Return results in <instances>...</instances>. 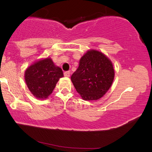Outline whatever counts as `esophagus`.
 <instances>
[{"label": "esophagus", "instance_id": "obj_1", "mask_svg": "<svg viewBox=\"0 0 152 152\" xmlns=\"http://www.w3.org/2000/svg\"><path fill=\"white\" fill-rule=\"evenodd\" d=\"M64 76L66 77H70V72L69 71L64 72Z\"/></svg>", "mask_w": 152, "mask_h": 152}]
</instances>
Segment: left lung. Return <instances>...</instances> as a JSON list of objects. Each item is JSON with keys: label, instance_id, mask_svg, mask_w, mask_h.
<instances>
[{"label": "left lung", "instance_id": "1", "mask_svg": "<svg viewBox=\"0 0 152 152\" xmlns=\"http://www.w3.org/2000/svg\"><path fill=\"white\" fill-rule=\"evenodd\" d=\"M113 64L101 52L91 50L80 60L71 81L82 98L86 101L100 99L111 86L114 80Z\"/></svg>", "mask_w": 152, "mask_h": 152}]
</instances>
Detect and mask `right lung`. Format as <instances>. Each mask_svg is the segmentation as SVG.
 I'll return each instance as SVG.
<instances>
[{
    "instance_id": "obj_1",
    "label": "right lung",
    "mask_w": 152,
    "mask_h": 152,
    "mask_svg": "<svg viewBox=\"0 0 152 152\" xmlns=\"http://www.w3.org/2000/svg\"><path fill=\"white\" fill-rule=\"evenodd\" d=\"M61 68L56 66L50 58L34 62L25 72V80L29 90L38 99H46L53 93L59 78Z\"/></svg>"
}]
</instances>
